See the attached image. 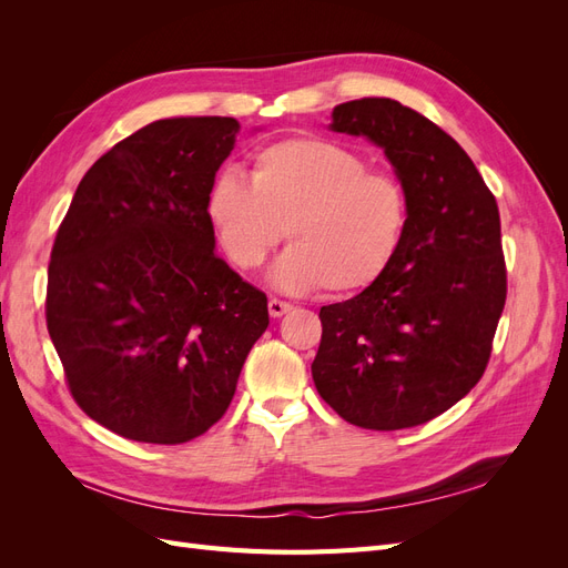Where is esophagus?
<instances>
[{
    "label": "esophagus",
    "instance_id": "esophagus-1",
    "mask_svg": "<svg viewBox=\"0 0 568 568\" xmlns=\"http://www.w3.org/2000/svg\"><path fill=\"white\" fill-rule=\"evenodd\" d=\"M291 305L288 301H282V298H270V303H267V311H270V315L272 317H282V315H286L288 311H291Z\"/></svg>",
    "mask_w": 568,
    "mask_h": 568
}]
</instances>
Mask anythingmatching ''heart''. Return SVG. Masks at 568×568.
<instances>
[{"label":"heart","mask_w":568,"mask_h":568,"mask_svg":"<svg viewBox=\"0 0 568 568\" xmlns=\"http://www.w3.org/2000/svg\"><path fill=\"white\" fill-rule=\"evenodd\" d=\"M209 215L239 270H255L294 244L274 267L284 288L353 296L379 282L398 257L409 227V194L390 170L369 168L357 151L291 136L255 153L251 182L220 175Z\"/></svg>","instance_id":"1"}]
</instances>
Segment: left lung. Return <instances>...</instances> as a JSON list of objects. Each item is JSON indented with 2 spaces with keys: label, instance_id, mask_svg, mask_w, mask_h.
<instances>
[{
  "label": "left lung",
  "instance_id": "1",
  "mask_svg": "<svg viewBox=\"0 0 568 568\" xmlns=\"http://www.w3.org/2000/svg\"><path fill=\"white\" fill-rule=\"evenodd\" d=\"M332 130L379 144L409 194L405 244L363 294L322 305L313 379L341 419L426 424L484 376L507 301L500 211L453 136L393 99H355Z\"/></svg>",
  "mask_w": 568,
  "mask_h": 568
}]
</instances>
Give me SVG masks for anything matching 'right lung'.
Masks as SVG:
<instances>
[{"instance_id":"1","label":"right lung","mask_w":568,"mask_h":568,"mask_svg":"<svg viewBox=\"0 0 568 568\" xmlns=\"http://www.w3.org/2000/svg\"><path fill=\"white\" fill-rule=\"evenodd\" d=\"M242 125L156 120L106 151L51 246L47 329L68 390L109 432L186 443L222 419L267 296L215 253L209 196Z\"/></svg>"}]
</instances>
